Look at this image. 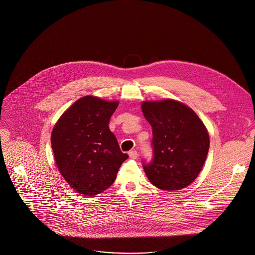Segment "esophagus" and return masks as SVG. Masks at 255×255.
<instances>
[{
    "label": "esophagus",
    "mask_w": 255,
    "mask_h": 255,
    "mask_svg": "<svg viewBox=\"0 0 255 255\" xmlns=\"http://www.w3.org/2000/svg\"><path fill=\"white\" fill-rule=\"evenodd\" d=\"M128 154H129V156L131 157L132 158H136V157H137V152L135 151V150H131V151H129L128 152Z\"/></svg>",
    "instance_id": "34e87169"
}]
</instances>
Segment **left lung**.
I'll return each mask as SVG.
<instances>
[{"label": "left lung", "instance_id": "8db88e82", "mask_svg": "<svg viewBox=\"0 0 255 255\" xmlns=\"http://www.w3.org/2000/svg\"><path fill=\"white\" fill-rule=\"evenodd\" d=\"M152 126L153 158L142 161L149 181L162 190H179L194 182L206 161L209 135L189 107L175 100L143 102Z\"/></svg>", "mask_w": 255, "mask_h": 255}]
</instances>
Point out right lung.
<instances>
[{"mask_svg":"<svg viewBox=\"0 0 255 255\" xmlns=\"http://www.w3.org/2000/svg\"><path fill=\"white\" fill-rule=\"evenodd\" d=\"M119 102L82 97L67 110L51 133L56 165L80 194L94 196L110 187L128 155L122 153L109 122Z\"/></svg>","mask_w":255,"mask_h":255,"instance_id":"right-lung-1","label":"right lung"}]
</instances>
